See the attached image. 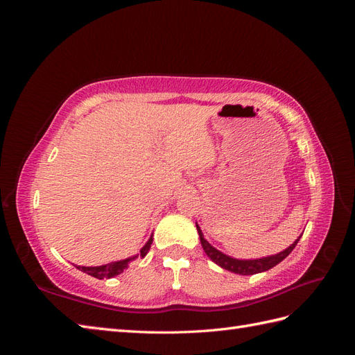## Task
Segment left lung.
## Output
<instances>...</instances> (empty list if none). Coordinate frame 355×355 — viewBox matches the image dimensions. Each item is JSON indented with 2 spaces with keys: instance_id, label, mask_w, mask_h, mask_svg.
<instances>
[{
  "instance_id": "left-lung-1",
  "label": "left lung",
  "mask_w": 355,
  "mask_h": 355,
  "mask_svg": "<svg viewBox=\"0 0 355 355\" xmlns=\"http://www.w3.org/2000/svg\"><path fill=\"white\" fill-rule=\"evenodd\" d=\"M197 225V231H198V235H200V241H201V245L204 252H206V254L210 257V259L218 263L220 268H223V270H228L231 272H235V274H240V275H253V274H257V272H263V271H268L271 270V268H274L277 263H280L283 259H286V257L292 253V250L296 247L297 241L300 240V237L292 244L288 245L286 250L277 253V254H272V256H266V257H261V259H234V257L225 254L222 252H219L218 249H214V247L204 239V235Z\"/></svg>"
}]
</instances>
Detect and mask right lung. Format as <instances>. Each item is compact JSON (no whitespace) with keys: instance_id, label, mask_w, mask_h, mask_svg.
I'll list each match as a JSON object with an SVG mask.
<instances>
[{"instance_id":"1","label":"right lung","mask_w":355,"mask_h":355,"mask_svg":"<svg viewBox=\"0 0 355 355\" xmlns=\"http://www.w3.org/2000/svg\"><path fill=\"white\" fill-rule=\"evenodd\" d=\"M151 244H153V235L149 237L148 243L142 247L141 249V257H145L146 253L149 252V249H151ZM137 256H133V257H127V259H123V261H116V262H111V263H106V265H101V266H75L77 270L89 274L94 278H99V280H103V278H112L118 274H121L125 268L128 266V263H130V261L136 259Z\"/></svg>"}]
</instances>
